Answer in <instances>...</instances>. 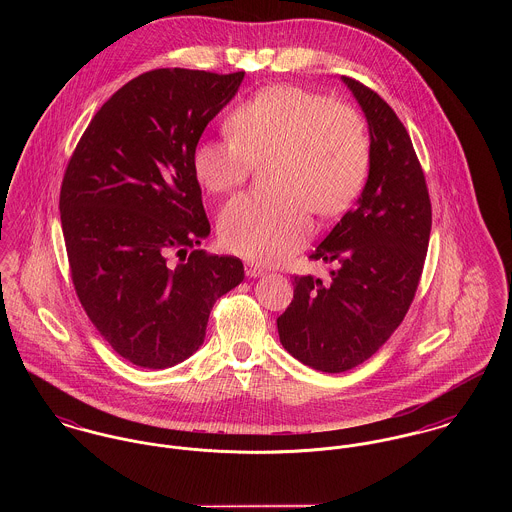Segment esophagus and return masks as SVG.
<instances>
[{"label": "esophagus", "instance_id": "34e87169", "mask_svg": "<svg viewBox=\"0 0 512 512\" xmlns=\"http://www.w3.org/2000/svg\"><path fill=\"white\" fill-rule=\"evenodd\" d=\"M244 270H246V276H250V278H260L264 274V268L254 264V262H246Z\"/></svg>", "mask_w": 512, "mask_h": 512}]
</instances>
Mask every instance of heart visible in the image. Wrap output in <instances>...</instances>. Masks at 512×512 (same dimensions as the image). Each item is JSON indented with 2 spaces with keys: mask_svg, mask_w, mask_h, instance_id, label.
<instances>
[{
  "mask_svg": "<svg viewBox=\"0 0 512 512\" xmlns=\"http://www.w3.org/2000/svg\"><path fill=\"white\" fill-rule=\"evenodd\" d=\"M230 138L193 149L195 179L209 193L240 187L254 165L268 163L276 193L238 195L219 217L226 250L256 262H278L311 234V212L337 217L351 207L370 169V140L359 112L295 86H266L228 116Z\"/></svg>",
  "mask_w": 512,
  "mask_h": 512,
  "instance_id": "b5f03b06",
  "label": "heart"
}]
</instances>
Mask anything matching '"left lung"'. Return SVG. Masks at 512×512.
I'll return each instance as SVG.
<instances>
[{
	"label": "left lung",
	"instance_id": "left-lung-1",
	"mask_svg": "<svg viewBox=\"0 0 512 512\" xmlns=\"http://www.w3.org/2000/svg\"><path fill=\"white\" fill-rule=\"evenodd\" d=\"M370 130V169L355 209L309 254L333 264L329 280L293 276V299L278 317L284 349L321 372L370 359L404 321L418 290L432 203L424 169L396 112L363 82L343 76Z\"/></svg>",
	"mask_w": 512,
	"mask_h": 512
}]
</instances>
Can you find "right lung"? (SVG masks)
Segmentation results:
<instances>
[{"mask_svg":"<svg viewBox=\"0 0 512 512\" xmlns=\"http://www.w3.org/2000/svg\"><path fill=\"white\" fill-rule=\"evenodd\" d=\"M242 78L189 69L136 76L96 112L65 169L59 209L74 292L132 365L191 357L215 301L244 280L240 258L195 248L211 224L191 167Z\"/></svg>","mask_w":512,"mask_h":512,"instance_id":"right-lung-1","label":"right lung"}]
</instances>
